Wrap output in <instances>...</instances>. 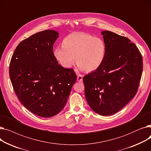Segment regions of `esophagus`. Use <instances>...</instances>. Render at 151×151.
Listing matches in <instances>:
<instances>
[{"label": "esophagus", "mask_w": 151, "mask_h": 151, "mask_svg": "<svg viewBox=\"0 0 151 151\" xmlns=\"http://www.w3.org/2000/svg\"><path fill=\"white\" fill-rule=\"evenodd\" d=\"M83 75H78L77 76V81L79 82H81L83 81Z\"/></svg>", "instance_id": "esophagus-1"}]
</instances>
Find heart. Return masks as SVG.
Returning a JSON list of instances; mask_svg holds the SVG:
<instances>
[{
  "mask_svg": "<svg viewBox=\"0 0 151 151\" xmlns=\"http://www.w3.org/2000/svg\"><path fill=\"white\" fill-rule=\"evenodd\" d=\"M106 46L104 40L86 32H73L66 36L63 45L54 51V57L63 68H70L75 61L80 70L92 71L104 62Z\"/></svg>",
  "mask_w": 151,
  "mask_h": 151,
  "instance_id": "obj_1",
  "label": "heart"
}]
</instances>
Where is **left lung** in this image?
<instances>
[{
	"label": "left lung",
	"instance_id": "left-lung-1",
	"mask_svg": "<svg viewBox=\"0 0 151 151\" xmlns=\"http://www.w3.org/2000/svg\"><path fill=\"white\" fill-rule=\"evenodd\" d=\"M106 46L105 59L83 78L85 97L96 113L109 116L135 96L142 72V58L134 43L108 30L101 32Z\"/></svg>",
	"mask_w": 151,
	"mask_h": 151
}]
</instances>
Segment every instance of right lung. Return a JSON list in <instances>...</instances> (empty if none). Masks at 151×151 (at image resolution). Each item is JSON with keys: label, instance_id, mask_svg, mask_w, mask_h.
<instances>
[{"label": "right lung", "instance_id": "add662e5", "mask_svg": "<svg viewBox=\"0 0 151 151\" xmlns=\"http://www.w3.org/2000/svg\"><path fill=\"white\" fill-rule=\"evenodd\" d=\"M59 34L45 30L19 43L10 63L9 75L21 104L43 117L58 114L64 108L76 80L72 68L59 64L53 45Z\"/></svg>", "mask_w": 151, "mask_h": 151}]
</instances>
